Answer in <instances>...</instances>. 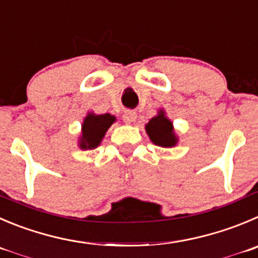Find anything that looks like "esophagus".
Returning a JSON list of instances; mask_svg holds the SVG:
<instances>
[{"mask_svg": "<svg viewBox=\"0 0 258 258\" xmlns=\"http://www.w3.org/2000/svg\"><path fill=\"white\" fill-rule=\"evenodd\" d=\"M122 117H124V121L126 122V124H132V122L136 121L137 114L136 111H133V110H127V111L124 112Z\"/></svg>", "mask_w": 258, "mask_h": 258, "instance_id": "34e87169", "label": "esophagus"}]
</instances>
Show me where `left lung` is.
Masks as SVG:
<instances>
[{"mask_svg":"<svg viewBox=\"0 0 258 258\" xmlns=\"http://www.w3.org/2000/svg\"><path fill=\"white\" fill-rule=\"evenodd\" d=\"M146 132L154 146L172 148L178 143V137L175 133L173 122L168 119L163 109H159L156 116L147 122Z\"/></svg>","mask_w":258,"mask_h":258,"instance_id":"8db88e82","label":"left lung"}]
</instances>
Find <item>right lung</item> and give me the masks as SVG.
<instances>
[{
  "mask_svg": "<svg viewBox=\"0 0 258 258\" xmlns=\"http://www.w3.org/2000/svg\"><path fill=\"white\" fill-rule=\"evenodd\" d=\"M115 121L116 117L109 112L99 115L95 112H88L83 119L82 129L78 137V147L83 151L97 148L101 144L109 127Z\"/></svg>",
  "mask_w": 258,
  "mask_h": 258,
  "instance_id": "add662e5",
  "label": "right lung"
}]
</instances>
